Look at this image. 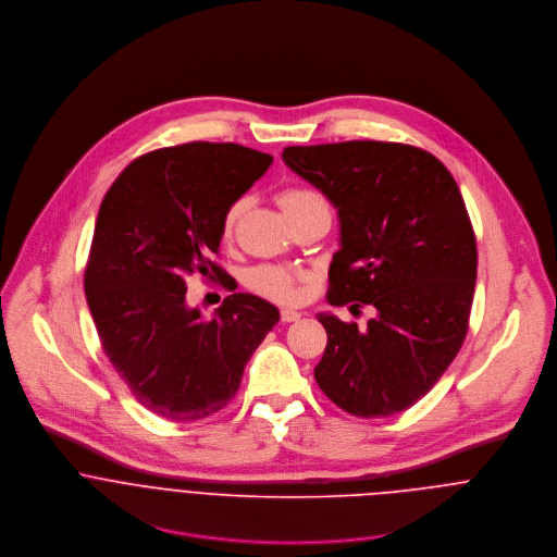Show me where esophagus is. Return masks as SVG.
Here are the masks:
<instances>
[{
    "instance_id": "1",
    "label": "esophagus",
    "mask_w": 557,
    "mask_h": 557,
    "mask_svg": "<svg viewBox=\"0 0 557 557\" xmlns=\"http://www.w3.org/2000/svg\"><path fill=\"white\" fill-rule=\"evenodd\" d=\"M300 318H302V313H300V311H294V309H283V311H281V319H283L285 323L298 321Z\"/></svg>"
}]
</instances>
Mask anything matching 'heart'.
<instances>
[{
  "label": "heart",
  "instance_id": "obj_1",
  "mask_svg": "<svg viewBox=\"0 0 557 557\" xmlns=\"http://www.w3.org/2000/svg\"><path fill=\"white\" fill-rule=\"evenodd\" d=\"M278 206L283 208L285 216H294L307 208H313V206H325L323 197L319 195L318 190L313 188H307V186H292V188H285L278 193L276 197ZM239 210H242V203H234L227 214H225V221H223V234L230 236L234 232V225L238 221ZM302 281V274L289 270V268H283V265H257L248 272L246 276V283L250 289H255L257 294L261 296H268L272 300H281V302H289L298 296V283Z\"/></svg>",
  "mask_w": 557,
  "mask_h": 557
}]
</instances>
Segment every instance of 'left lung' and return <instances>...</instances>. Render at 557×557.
<instances>
[{"instance_id": "1", "label": "left lung", "mask_w": 557, "mask_h": 557, "mask_svg": "<svg viewBox=\"0 0 557 557\" xmlns=\"http://www.w3.org/2000/svg\"><path fill=\"white\" fill-rule=\"evenodd\" d=\"M283 160L338 210L327 302L375 309L364 330L319 313L327 334L319 388L358 418L405 411L468 334L478 252L461 190L433 154L405 144L292 146Z\"/></svg>"}]
</instances>
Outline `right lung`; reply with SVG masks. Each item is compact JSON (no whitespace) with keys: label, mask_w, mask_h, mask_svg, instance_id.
<instances>
[{"label":"right lung","mask_w":557,"mask_h":557,"mask_svg":"<svg viewBox=\"0 0 557 557\" xmlns=\"http://www.w3.org/2000/svg\"><path fill=\"white\" fill-rule=\"evenodd\" d=\"M272 157L193 141L133 160L104 195L85 268L100 345L133 397L173 422L223 409L278 309L232 294L212 319L186 307V276L236 281L212 261L227 210Z\"/></svg>","instance_id":"add662e5"}]
</instances>
